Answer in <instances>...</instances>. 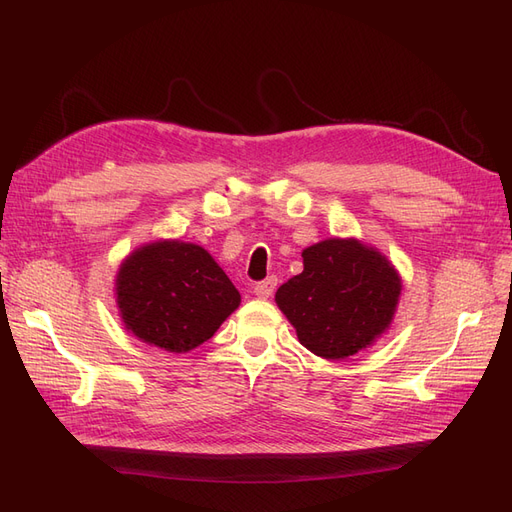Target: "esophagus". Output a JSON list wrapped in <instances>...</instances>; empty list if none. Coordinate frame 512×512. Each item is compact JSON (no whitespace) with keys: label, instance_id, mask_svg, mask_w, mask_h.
<instances>
[{"label":"esophagus","instance_id":"34e87169","mask_svg":"<svg viewBox=\"0 0 512 512\" xmlns=\"http://www.w3.org/2000/svg\"><path fill=\"white\" fill-rule=\"evenodd\" d=\"M275 286H277L275 277H267L265 282H260V284L254 286V294H256L258 299H269L271 294H273V290H275Z\"/></svg>","mask_w":512,"mask_h":512}]
</instances>
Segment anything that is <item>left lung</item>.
<instances>
[{
  "label": "left lung",
  "instance_id": "obj_1",
  "mask_svg": "<svg viewBox=\"0 0 512 512\" xmlns=\"http://www.w3.org/2000/svg\"><path fill=\"white\" fill-rule=\"evenodd\" d=\"M301 256L303 271L275 292L299 342L331 361L374 346L391 329L401 297L393 262L354 237L324 239Z\"/></svg>",
  "mask_w": 512,
  "mask_h": 512
}]
</instances>
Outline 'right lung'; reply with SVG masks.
<instances>
[{
  "instance_id": "add662e5",
  "label": "right lung",
  "mask_w": 512,
  "mask_h": 512,
  "mask_svg": "<svg viewBox=\"0 0 512 512\" xmlns=\"http://www.w3.org/2000/svg\"><path fill=\"white\" fill-rule=\"evenodd\" d=\"M115 301L132 335L181 354L213 337L239 307L241 294L205 247L160 239L123 258Z\"/></svg>"
}]
</instances>
